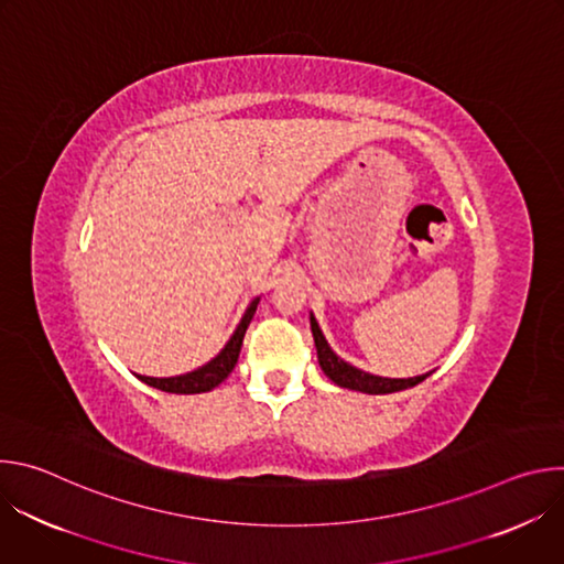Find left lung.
<instances>
[{
    "label": "left lung",
    "instance_id": "obj_1",
    "mask_svg": "<svg viewBox=\"0 0 564 564\" xmlns=\"http://www.w3.org/2000/svg\"><path fill=\"white\" fill-rule=\"evenodd\" d=\"M310 328H312V337H314L321 370H324L328 375V379H333L341 388H350V390H359V392H368V394H388V392L413 388L431 375V372H426V375L411 377V379H388V377H377V375L364 372V370L346 364L344 359H339L330 350L324 333H321L316 318L312 314H310Z\"/></svg>",
    "mask_w": 564,
    "mask_h": 564
}]
</instances>
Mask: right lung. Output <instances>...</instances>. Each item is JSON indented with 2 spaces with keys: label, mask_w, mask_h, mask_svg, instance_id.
Returning a JSON list of instances; mask_svg holds the SVG:
<instances>
[{
  "label": "right lung",
  "mask_w": 564,
  "mask_h": 564,
  "mask_svg": "<svg viewBox=\"0 0 564 564\" xmlns=\"http://www.w3.org/2000/svg\"><path fill=\"white\" fill-rule=\"evenodd\" d=\"M257 305H259V299H254L250 303V307L246 310L243 318H240L238 328L234 330V335L229 337L225 348L209 364H205L198 370H192L187 375H178V377L158 379V377L138 375V379L144 381L147 386H153V388L165 390V392H176V394H196V392H207V390L216 388L234 370V366L238 361V352H240V346H243V337H246V330L257 312Z\"/></svg>",
  "instance_id": "obj_1"
}]
</instances>
